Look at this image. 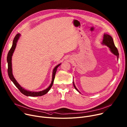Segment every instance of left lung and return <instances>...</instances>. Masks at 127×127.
<instances>
[{
  "mask_svg": "<svg viewBox=\"0 0 127 127\" xmlns=\"http://www.w3.org/2000/svg\"><path fill=\"white\" fill-rule=\"evenodd\" d=\"M101 43H102V44L106 45L108 47H109V48L110 49V50L112 52V53H113L115 55L117 56V59L118 60L119 56V52L118 51L117 48L116 47V46H115V45L114 44L113 39L111 37V36L110 35H109V34H108L104 33V35H103V41H102V42ZM73 86H74V88H75V89L77 90L78 92H79L80 94H81L79 92V90L77 89V88L76 87V86H75L73 81Z\"/></svg>",
  "mask_w": 127,
  "mask_h": 127,
  "instance_id": "left-lung-1",
  "label": "left lung"
}]
</instances>
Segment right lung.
<instances>
[{"label": "right lung", "instance_id": "add662e5", "mask_svg": "<svg viewBox=\"0 0 127 127\" xmlns=\"http://www.w3.org/2000/svg\"><path fill=\"white\" fill-rule=\"evenodd\" d=\"M21 36V34L20 33H17L13 39V43L12 47L10 50L8 52V53L7 54V61L8 63V76L10 78V79L13 82L14 84L15 85V86L19 89L20 91L24 95L28 96H42L45 94H46L52 87L54 79H55V76L56 72L57 71V68L61 65V63L57 65L55 68H54L53 71V74H52V82L51 84L49 85V86L46 88V89L42 90V91L38 92H31L29 91V90H27L23 87H22L18 83L14 77H13V75L12 74V63H11V59H12V56L13 55V53L14 51V50L16 48V43L18 41V40L19 39L20 37Z\"/></svg>", "mask_w": 127, "mask_h": 127}]
</instances>
